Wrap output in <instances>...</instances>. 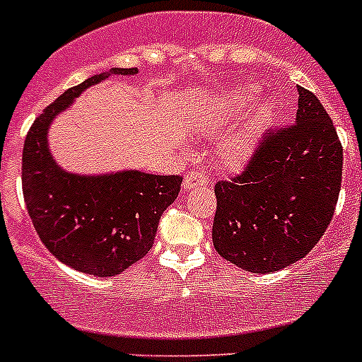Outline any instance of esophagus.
Listing matches in <instances>:
<instances>
[{
    "label": "esophagus",
    "instance_id": "1",
    "mask_svg": "<svg viewBox=\"0 0 362 362\" xmlns=\"http://www.w3.org/2000/svg\"><path fill=\"white\" fill-rule=\"evenodd\" d=\"M204 185H209V177L201 172H188L183 179V187L185 190H192V188L197 187H204Z\"/></svg>",
    "mask_w": 362,
    "mask_h": 362
}]
</instances>
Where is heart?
<instances>
[{"label": "heart", "mask_w": 362, "mask_h": 362, "mask_svg": "<svg viewBox=\"0 0 362 362\" xmlns=\"http://www.w3.org/2000/svg\"><path fill=\"white\" fill-rule=\"evenodd\" d=\"M268 116V110L261 112V119ZM255 146V130L254 127L248 130H243L239 134L226 137L225 141L221 143V156L230 166H239L241 163L246 161V158L250 156L252 150Z\"/></svg>", "instance_id": "b5f03b06"}]
</instances>
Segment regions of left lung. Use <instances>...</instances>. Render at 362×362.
I'll use <instances>...</instances> for the list:
<instances>
[{"instance_id":"obj_1","label":"left lung","mask_w":362,"mask_h":362,"mask_svg":"<svg viewBox=\"0 0 362 362\" xmlns=\"http://www.w3.org/2000/svg\"><path fill=\"white\" fill-rule=\"evenodd\" d=\"M297 90L296 123L267 130L241 174L214 187L217 254L254 274L277 272L312 252L341 192L337 130L313 92Z\"/></svg>"}]
</instances>
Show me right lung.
I'll return each instance as SVG.
<instances>
[{"label":"right lung","mask_w":362,"mask_h":362,"mask_svg":"<svg viewBox=\"0 0 362 362\" xmlns=\"http://www.w3.org/2000/svg\"><path fill=\"white\" fill-rule=\"evenodd\" d=\"M110 74L134 76L137 69L95 74L59 95L32 123L21 166L25 203L41 243L62 263L98 277L117 276L148 254L159 219L183 181L136 170L86 177L56 165L47 146L50 121Z\"/></svg>","instance_id":"right-lung-1"}]
</instances>
